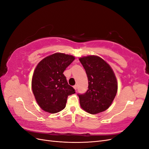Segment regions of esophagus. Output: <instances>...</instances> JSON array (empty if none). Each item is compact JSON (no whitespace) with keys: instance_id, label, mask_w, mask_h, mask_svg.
I'll use <instances>...</instances> for the list:
<instances>
[{"instance_id":"esophagus-1","label":"esophagus","mask_w":149,"mask_h":149,"mask_svg":"<svg viewBox=\"0 0 149 149\" xmlns=\"http://www.w3.org/2000/svg\"><path fill=\"white\" fill-rule=\"evenodd\" d=\"M73 88H74V89L75 90L77 89V85H74V86H73Z\"/></svg>"}]
</instances>
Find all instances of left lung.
Listing matches in <instances>:
<instances>
[{"label": "left lung", "mask_w": 149, "mask_h": 149, "mask_svg": "<svg viewBox=\"0 0 149 149\" xmlns=\"http://www.w3.org/2000/svg\"><path fill=\"white\" fill-rule=\"evenodd\" d=\"M88 79V89L78 94L80 106L88 113L95 114L107 109L118 91V82L111 66L97 56L79 58Z\"/></svg>", "instance_id": "obj_1"}]
</instances>
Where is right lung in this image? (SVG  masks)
Instances as JSON below:
<instances>
[{
    "label": "right lung",
    "instance_id": "add662e5",
    "mask_svg": "<svg viewBox=\"0 0 149 149\" xmlns=\"http://www.w3.org/2000/svg\"><path fill=\"white\" fill-rule=\"evenodd\" d=\"M74 60L73 56L56 53L45 58L36 67L31 87L43 111L52 114L61 111L66 106L68 96L75 93L63 74Z\"/></svg>",
    "mask_w": 149,
    "mask_h": 149
}]
</instances>
